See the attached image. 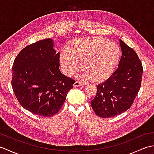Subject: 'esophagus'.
Masks as SVG:
<instances>
[{"mask_svg": "<svg viewBox=\"0 0 154 154\" xmlns=\"http://www.w3.org/2000/svg\"><path fill=\"white\" fill-rule=\"evenodd\" d=\"M83 85V83L82 82H81V81H75L73 84V86L75 87H77L82 86Z\"/></svg>", "mask_w": 154, "mask_h": 154, "instance_id": "obj_1", "label": "esophagus"}]
</instances>
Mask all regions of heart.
<instances>
[{
    "mask_svg": "<svg viewBox=\"0 0 154 154\" xmlns=\"http://www.w3.org/2000/svg\"><path fill=\"white\" fill-rule=\"evenodd\" d=\"M121 50L116 44L102 38H83L74 40L60 53V63L64 73L73 75L84 68L79 77L94 82H102L113 74L119 63Z\"/></svg>",
    "mask_w": 154,
    "mask_h": 154,
    "instance_id": "heart-1",
    "label": "heart"
}]
</instances>
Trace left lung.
Segmentation results:
<instances>
[{"instance_id":"8db88e82","label":"left lung","mask_w":154,"mask_h":154,"mask_svg":"<svg viewBox=\"0 0 154 154\" xmlns=\"http://www.w3.org/2000/svg\"><path fill=\"white\" fill-rule=\"evenodd\" d=\"M122 56L119 68L104 83L98 85L94 99L91 101L94 112L101 118L114 117L125 112L140 89L143 73L136 51L120 39Z\"/></svg>"}]
</instances>
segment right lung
I'll return each mask as SVG.
<instances>
[{
    "label": "right lung",
    "mask_w": 154,
    "mask_h": 154,
    "mask_svg": "<svg viewBox=\"0 0 154 154\" xmlns=\"http://www.w3.org/2000/svg\"><path fill=\"white\" fill-rule=\"evenodd\" d=\"M60 52L51 38L22 49L12 66V87L22 107L44 117L57 114L73 89V79L60 70Z\"/></svg>",
    "instance_id": "right-lung-1"
}]
</instances>
